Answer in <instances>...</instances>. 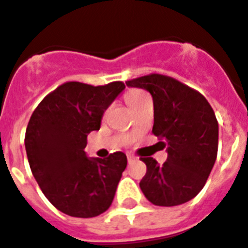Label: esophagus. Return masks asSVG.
Masks as SVG:
<instances>
[{"label": "esophagus", "mask_w": 248, "mask_h": 248, "mask_svg": "<svg viewBox=\"0 0 248 248\" xmlns=\"http://www.w3.org/2000/svg\"><path fill=\"white\" fill-rule=\"evenodd\" d=\"M127 161H129V164H131V163H134V161H135V157L131 156V155H129V156H127Z\"/></svg>", "instance_id": "34e87169"}]
</instances>
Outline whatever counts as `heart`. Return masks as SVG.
<instances>
[{
	"mask_svg": "<svg viewBox=\"0 0 248 248\" xmlns=\"http://www.w3.org/2000/svg\"><path fill=\"white\" fill-rule=\"evenodd\" d=\"M146 96H148L146 92L140 91V89H131V91H129L124 94V101L127 102V105H129L130 108H133L139 100H142L143 97Z\"/></svg>",
	"mask_w": 248,
	"mask_h": 248,
	"instance_id": "obj_1",
	"label": "heart"
}]
</instances>
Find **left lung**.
Instances as JSON below:
<instances>
[{
  "label": "left lung",
  "mask_w": 248,
  "mask_h": 248,
  "mask_svg": "<svg viewBox=\"0 0 248 248\" xmlns=\"http://www.w3.org/2000/svg\"><path fill=\"white\" fill-rule=\"evenodd\" d=\"M142 88L154 100L152 133L164 139L168 157L157 164L142 157L147 172L139 185L157 206H176L196 197L208 180L218 151V122L206 98L173 78L150 73L126 81Z\"/></svg>",
  "instance_id": "8db88e82"
}]
</instances>
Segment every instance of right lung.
I'll use <instances>...</instances> for the list:
<instances>
[{
	"instance_id": "add662e5",
	"label": "right lung",
	"mask_w": 248,
	"mask_h": 248,
	"mask_svg": "<svg viewBox=\"0 0 248 248\" xmlns=\"http://www.w3.org/2000/svg\"><path fill=\"white\" fill-rule=\"evenodd\" d=\"M124 89L122 81L93 87L62 84L40 101L25 135L27 159L40 189L55 208L71 217L92 218L110 208L127 166L124 152L89 159L88 134L100 130L108 106Z\"/></svg>"
}]
</instances>
